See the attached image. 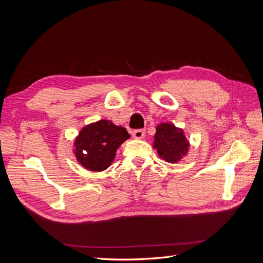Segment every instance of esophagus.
Wrapping results in <instances>:
<instances>
[{"label":"esophagus","instance_id":"obj_1","mask_svg":"<svg viewBox=\"0 0 263 263\" xmlns=\"http://www.w3.org/2000/svg\"><path fill=\"white\" fill-rule=\"evenodd\" d=\"M133 136L136 139H142L145 137V130L144 129H136L133 132Z\"/></svg>","mask_w":263,"mask_h":263}]
</instances>
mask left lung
<instances>
[{
  "instance_id": "left-lung-1",
  "label": "left lung",
  "mask_w": 263,
  "mask_h": 263,
  "mask_svg": "<svg viewBox=\"0 0 263 263\" xmlns=\"http://www.w3.org/2000/svg\"><path fill=\"white\" fill-rule=\"evenodd\" d=\"M154 147L159 157L166 162H178L182 156H185L189 148L183 130L172 124H160L157 126Z\"/></svg>"
}]
</instances>
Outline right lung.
Instances as JSON below:
<instances>
[{
    "mask_svg": "<svg viewBox=\"0 0 263 263\" xmlns=\"http://www.w3.org/2000/svg\"><path fill=\"white\" fill-rule=\"evenodd\" d=\"M129 138L122 126L99 121L85 126L74 141L78 161L91 171H103L113 162L116 150Z\"/></svg>",
    "mask_w": 263,
    "mask_h": 263,
    "instance_id": "right-lung-1",
    "label": "right lung"
}]
</instances>
